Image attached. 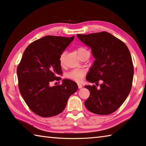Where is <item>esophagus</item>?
Returning <instances> with one entry per match:
<instances>
[{
  "label": "esophagus",
  "mask_w": 146,
  "mask_h": 146,
  "mask_svg": "<svg viewBox=\"0 0 146 146\" xmlns=\"http://www.w3.org/2000/svg\"><path fill=\"white\" fill-rule=\"evenodd\" d=\"M78 88L80 89V88H82V85L81 84H78Z\"/></svg>",
  "instance_id": "1"
}]
</instances>
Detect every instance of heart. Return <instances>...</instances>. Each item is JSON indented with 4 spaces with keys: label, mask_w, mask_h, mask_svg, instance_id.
Segmentation results:
<instances>
[{
    "label": "heart",
    "mask_w": 146,
    "mask_h": 146,
    "mask_svg": "<svg viewBox=\"0 0 146 146\" xmlns=\"http://www.w3.org/2000/svg\"><path fill=\"white\" fill-rule=\"evenodd\" d=\"M76 51H77V53L78 56H80L81 55H82L84 53L86 52V51H88L87 49L84 47H78L76 48ZM65 56H66V52H62V53L60 56H59L58 60L59 62L61 64V65H64V63H65ZM85 75V71L82 69H74V70L70 71L67 74V77L68 78L71 79V80H75L76 82H80V81L82 80L84 78V76Z\"/></svg>",
    "instance_id": "1"
}]
</instances>
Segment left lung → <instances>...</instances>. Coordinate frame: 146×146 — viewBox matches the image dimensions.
Segmentation results:
<instances>
[{
  "instance_id": "left-lung-1",
  "label": "left lung",
  "mask_w": 146,
  "mask_h": 146,
  "mask_svg": "<svg viewBox=\"0 0 146 146\" xmlns=\"http://www.w3.org/2000/svg\"><path fill=\"white\" fill-rule=\"evenodd\" d=\"M80 40L91 47L96 58L87 75V80L103 82L99 89L86 86L90 95L84 102L95 114L106 115L117 110L131 90L134 67L129 50L125 43L108 32L77 34Z\"/></svg>"
}]
</instances>
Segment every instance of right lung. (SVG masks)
<instances>
[{"instance_id":"right-lung-1","label":"right lung","mask_w":146,"mask_h":146,"mask_svg":"<svg viewBox=\"0 0 146 146\" xmlns=\"http://www.w3.org/2000/svg\"><path fill=\"white\" fill-rule=\"evenodd\" d=\"M75 36H45L26 48L17 67L19 89L29 108L42 117L60 114L69 97L78 89L76 83L64 79L62 84L50 86L62 71L58 58Z\"/></svg>"}]
</instances>
